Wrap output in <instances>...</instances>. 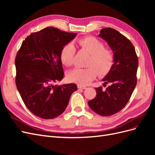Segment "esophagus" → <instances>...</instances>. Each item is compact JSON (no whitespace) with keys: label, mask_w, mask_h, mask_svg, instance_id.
Wrapping results in <instances>:
<instances>
[{"label":"esophagus","mask_w":155,"mask_h":155,"mask_svg":"<svg viewBox=\"0 0 155 155\" xmlns=\"http://www.w3.org/2000/svg\"><path fill=\"white\" fill-rule=\"evenodd\" d=\"M78 88H79V89H85L86 88L85 87H83V86L80 85H78Z\"/></svg>","instance_id":"obj_1"}]
</instances>
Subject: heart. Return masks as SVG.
Instances as JSON below:
<instances>
[{
	"label": "heart",
	"mask_w": 155,
	"mask_h": 155,
	"mask_svg": "<svg viewBox=\"0 0 155 155\" xmlns=\"http://www.w3.org/2000/svg\"><path fill=\"white\" fill-rule=\"evenodd\" d=\"M78 44L89 54L87 68H76L68 74L69 81L80 85H86L96 78L97 74H106L114 63V55L100 40L94 37H86L79 39ZM76 48L72 43H68L61 51V60L65 66L70 67L74 63Z\"/></svg>",
	"instance_id": "1"
}]
</instances>
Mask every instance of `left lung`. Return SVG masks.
<instances>
[{
    "label": "left lung",
    "instance_id": "obj_1",
    "mask_svg": "<svg viewBox=\"0 0 155 155\" xmlns=\"http://www.w3.org/2000/svg\"><path fill=\"white\" fill-rule=\"evenodd\" d=\"M98 37L105 40L113 51L114 64L102 79L109 84L105 91L96 88V96L88 102L96 113L109 116L120 111L127 104L137 85L138 59L131 42L117 30L105 28Z\"/></svg>",
    "mask_w": 155,
    "mask_h": 155
}]
</instances>
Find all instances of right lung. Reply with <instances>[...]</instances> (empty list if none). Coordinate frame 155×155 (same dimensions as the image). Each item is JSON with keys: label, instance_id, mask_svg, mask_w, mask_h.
I'll return each mask as SVG.
<instances>
[{"label": "right lung", "instance_id": "1", "mask_svg": "<svg viewBox=\"0 0 155 155\" xmlns=\"http://www.w3.org/2000/svg\"><path fill=\"white\" fill-rule=\"evenodd\" d=\"M76 35L45 28L28 36L17 52V88L26 107L41 118L53 119L61 114L78 90L74 83L55 85L64 76L61 51Z\"/></svg>", "mask_w": 155, "mask_h": 155}]
</instances>
